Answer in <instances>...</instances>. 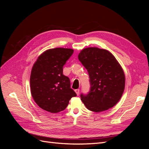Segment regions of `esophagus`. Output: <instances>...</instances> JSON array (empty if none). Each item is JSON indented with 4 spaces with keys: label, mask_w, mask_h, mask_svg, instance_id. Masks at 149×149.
<instances>
[{
    "label": "esophagus",
    "mask_w": 149,
    "mask_h": 149,
    "mask_svg": "<svg viewBox=\"0 0 149 149\" xmlns=\"http://www.w3.org/2000/svg\"><path fill=\"white\" fill-rule=\"evenodd\" d=\"M75 92H76V94H77V95L78 96L79 94V89H75Z\"/></svg>",
    "instance_id": "esophagus-1"
}]
</instances>
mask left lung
<instances>
[{
    "mask_svg": "<svg viewBox=\"0 0 149 149\" xmlns=\"http://www.w3.org/2000/svg\"><path fill=\"white\" fill-rule=\"evenodd\" d=\"M78 59L89 76L90 91L81 94L88 109L100 112L114 106L123 95L125 75L121 66L109 51L96 47L82 49Z\"/></svg>",
    "mask_w": 149,
    "mask_h": 149,
    "instance_id": "left-lung-1",
    "label": "left lung"
}]
</instances>
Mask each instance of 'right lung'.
I'll return each instance as SVG.
<instances>
[{
    "instance_id": "1",
    "label": "right lung",
    "mask_w": 149,
    "mask_h": 149,
    "mask_svg": "<svg viewBox=\"0 0 149 149\" xmlns=\"http://www.w3.org/2000/svg\"><path fill=\"white\" fill-rule=\"evenodd\" d=\"M73 52L70 48L49 49L34 63L30 74L31 94L42 109L57 113L65 110L71 98L76 96L69 78L63 74V68Z\"/></svg>"
}]
</instances>
